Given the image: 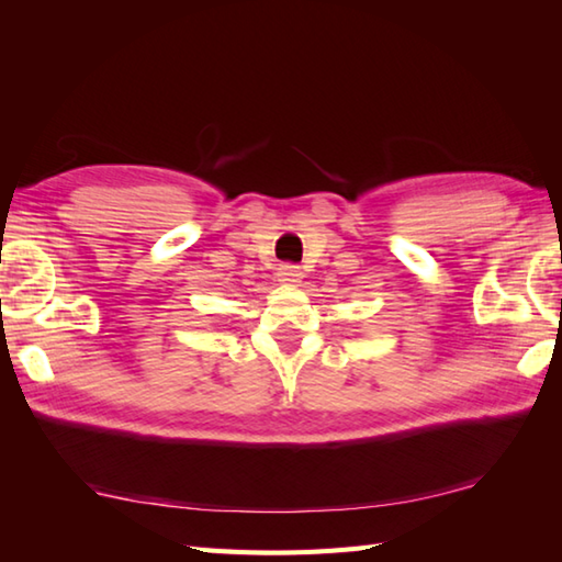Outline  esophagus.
Segmentation results:
<instances>
[{"label": "esophagus", "instance_id": "34e87169", "mask_svg": "<svg viewBox=\"0 0 562 562\" xmlns=\"http://www.w3.org/2000/svg\"><path fill=\"white\" fill-rule=\"evenodd\" d=\"M278 278H280V282L296 284V282H302L304 270L300 266H294V262H284V266L278 268Z\"/></svg>", "mask_w": 562, "mask_h": 562}]
</instances>
